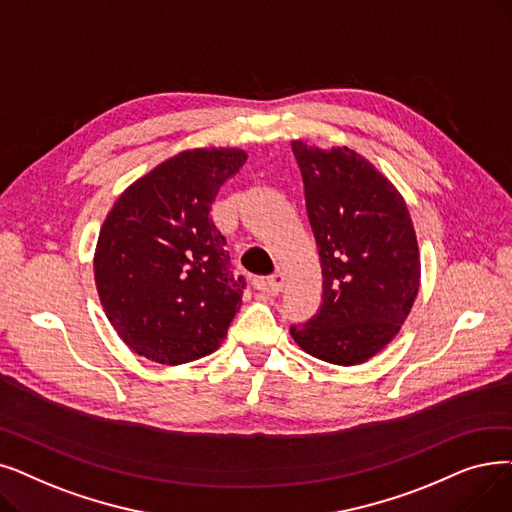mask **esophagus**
<instances>
[{"mask_svg": "<svg viewBox=\"0 0 512 512\" xmlns=\"http://www.w3.org/2000/svg\"><path fill=\"white\" fill-rule=\"evenodd\" d=\"M284 286V274L282 272H274L272 276H268L263 280V288L268 291L270 295H278Z\"/></svg>", "mask_w": 512, "mask_h": 512, "instance_id": "esophagus-1", "label": "esophagus"}]
</instances>
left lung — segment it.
<instances>
[{
  "label": "left lung",
  "instance_id": "1",
  "mask_svg": "<svg viewBox=\"0 0 512 512\" xmlns=\"http://www.w3.org/2000/svg\"><path fill=\"white\" fill-rule=\"evenodd\" d=\"M322 263V305L291 326L318 360L355 366L402 328L418 295L420 255L402 194L358 152L293 142Z\"/></svg>",
  "mask_w": 512,
  "mask_h": 512
}]
</instances>
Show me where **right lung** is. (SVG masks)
Instances as JSON below:
<instances>
[{"instance_id":"1","label":"right lung","mask_w":512,"mask_h":512,"mask_svg":"<svg viewBox=\"0 0 512 512\" xmlns=\"http://www.w3.org/2000/svg\"><path fill=\"white\" fill-rule=\"evenodd\" d=\"M244 161L238 148L184 150L133 182L106 215L96 288L108 322L142 358L186 364L226 339L244 280L234 278L209 211Z\"/></svg>"}]
</instances>
